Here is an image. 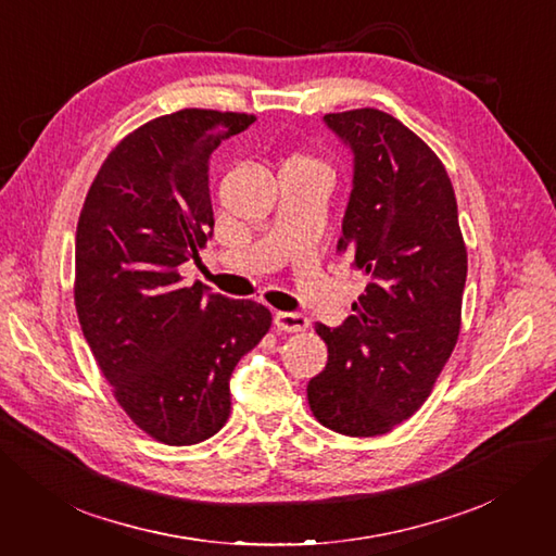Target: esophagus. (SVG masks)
<instances>
[{
  "label": "esophagus",
  "mask_w": 556,
  "mask_h": 556,
  "mask_svg": "<svg viewBox=\"0 0 556 556\" xmlns=\"http://www.w3.org/2000/svg\"><path fill=\"white\" fill-rule=\"evenodd\" d=\"M274 325L278 327V331L296 333V331H306L311 319L306 315H299V313H276Z\"/></svg>",
  "instance_id": "34e87169"
}]
</instances>
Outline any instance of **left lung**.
Masks as SVG:
<instances>
[{
	"instance_id": "obj_1",
	"label": "left lung",
	"mask_w": 556,
	"mask_h": 556,
	"mask_svg": "<svg viewBox=\"0 0 556 556\" xmlns=\"http://www.w3.org/2000/svg\"><path fill=\"white\" fill-rule=\"evenodd\" d=\"M325 123L355 153L336 252L368 282L339 329L315 325L329 359L308 406L323 427L368 439L422 408L457 345L466 243L445 166L415 131L378 109Z\"/></svg>"
}]
</instances>
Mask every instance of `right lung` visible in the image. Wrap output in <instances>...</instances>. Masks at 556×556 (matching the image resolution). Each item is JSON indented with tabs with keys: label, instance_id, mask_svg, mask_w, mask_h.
Here are the masks:
<instances>
[{
	"label": "right lung",
	"instance_id": "add662e5",
	"mask_svg": "<svg viewBox=\"0 0 556 556\" xmlns=\"http://www.w3.org/2000/svg\"><path fill=\"white\" fill-rule=\"evenodd\" d=\"M252 123L213 109L148 121L111 150L80 208L83 336L121 408L164 445H194L225 427L231 371L271 327L266 306L180 276L215 225L208 157Z\"/></svg>",
	"mask_w": 556,
	"mask_h": 556
}]
</instances>
